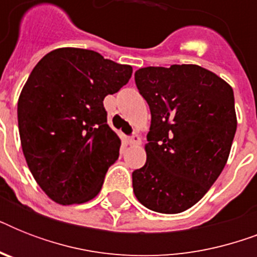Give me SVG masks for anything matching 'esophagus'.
<instances>
[{
  "label": "esophagus",
  "instance_id": "obj_1",
  "mask_svg": "<svg viewBox=\"0 0 257 257\" xmlns=\"http://www.w3.org/2000/svg\"><path fill=\"white\" fill-rule=\"evenodd\" d=\"M141 143V139L140 136L137 135V133H133L132 136L129 137V144H132V145H139Z\"/></svg>",
  "mask_w": 257,
  "mask_h": 257
}]
</instances>
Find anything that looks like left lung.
<instances>
[{"mask_svg": "<svg viewBox=\"0 0 257 257\" xmlns=\"http://www.w3.org/2000/svg\"><path fill=\"white\" fill-rule=\"evenodd\" d=\"M135 81L152 120L133 192L151 211H187L227 164L237 126L233 90L199 65L141 68Z\"/></svg>", "mask_w": 257, "mask_h": 257, "instance_id": "left-lung-1", "label": "left lung"}]
</instances>
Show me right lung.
Instances as JSON below:
<instances>
[{"mask_svg":"<svg viewBox=\"0 0 257 257\" xmlns=\"http://www.w3.org/2000/svg\"><path fill=\"white\" fill-rule=\"evenodd\" d=\"M132 66L97 52L61 48L38 61L18 98V131L32 175L62 205L100 192L120 155L104 98L128 84Z\"/></svg>","mask_w":257,"mask_h":257,"instance_id":"obj_1","label":"right lung"}]
</instances>
